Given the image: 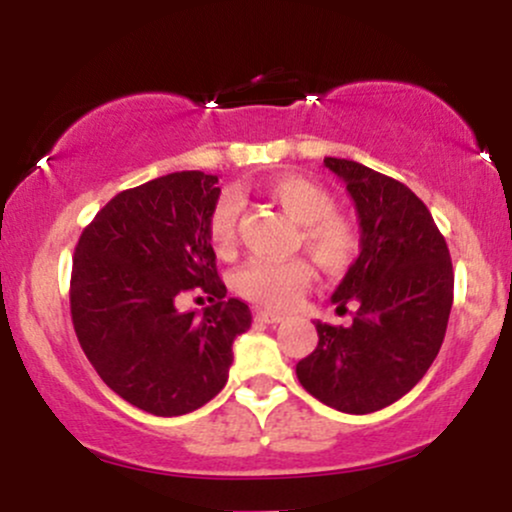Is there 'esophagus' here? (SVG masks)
<instances>
[{
    "instance_id": "34e87169",
    "label": "esophagus",
    "mask_w": 512,
    "mask_h": 512,
    "mask_svg": "<svg viewBox=\"0 0 512 512\" xmlns=\"http://www.w3.org/2000/svg\"><path fill=\"white\" fill-rule=\"evenodd\" d=\"M257 317L267 325H276V322H284L286 315L284 313H276V310H257Z\"/></svg>"
}]
</instances>
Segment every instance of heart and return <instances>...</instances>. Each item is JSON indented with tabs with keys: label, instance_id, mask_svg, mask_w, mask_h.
Here are the masks:
<instances>
[{
	"label": "heart",
	"instance_id": "b5f03b06",
	"mask_svg": "<svg viewBox=\"0 0 512 512\" xmlns=\"http://www.w3.org/2000/svg\"><path fill=\"white\" fill-rule=\"evenodd\" d=\"M269 195L301 228V243L325 272H344L361 255V231L349 216L337 214V202L315 180L303 175H279L269 182ZM240 197L223 192L207 216V238L219 257L233 255L238 245ZM313 281V264L305 257L250 260L236 272V291L264 308H289Z\"/></svg>",
	"mask_w": 512,
	"mask_h": 512
}]
</instances>
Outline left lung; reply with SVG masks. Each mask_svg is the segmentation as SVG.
I'll use <instances>...</instances> for the list:
<instances>
[{"label": "left lung", "instance_id": "1", "mask_svg": "<svg viewBox=\"0 0 512 512\" xmlns=\"http://www.w3.org/2000/svg\"><path fill=\"white\" fill-rule=\"evenodd\" d=\"M344 180L361 226V255L332 303L354 322H315L320 342L298 361L301 385L327 407L370 414L397 402L436 361L452 308L455 274L431 211L407 185L346 158H325Z\"/></svg>", "mask_w": 512, "mask_h": 512}]
</instances>
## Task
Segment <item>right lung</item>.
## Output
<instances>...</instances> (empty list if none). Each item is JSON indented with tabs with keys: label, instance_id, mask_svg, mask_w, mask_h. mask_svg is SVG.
Returning <instances> with one entry per match:
<instances>
[{
	"label": "right lung",
	"instance_id": "1",
	"mask_svg": "<svg viewBox=\"0 0 512 512\" xmlns=\"http://www.w3.org/2000/svg\"><path fill=\"white\" fill-rule=\"evenodd\" d=\"M219 178L182 170L120 192L76 243L69 305L81 349L110 390L154 416H180L223 390L250 308L226 298L207 216ZM187 290L210 293L180 314Z\"/></svg>",
	"mask_w": 512,
	"mask_h": 512
}]
</instances>
